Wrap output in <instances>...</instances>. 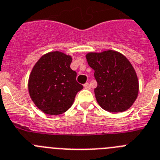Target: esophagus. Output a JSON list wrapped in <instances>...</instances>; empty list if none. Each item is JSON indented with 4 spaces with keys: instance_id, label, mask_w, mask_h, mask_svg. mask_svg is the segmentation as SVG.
Returning <instances> with one entry per match:
<instances>
[{
    "instance_id": "obj_1",
    "label": "esophagus",
    "mask_w": 160,
    "mask_h": 160,
    "mask_svg": "<svg viewBox=\"0 0 160 160\" xmlns=\"http://www.w3.org/2000/svg\"><path fill=\"white\" fill-rule=\"evenodd\" d=\"M83 87L85 89H90V84L88 83H85L83 84Z\"/></svg>"
}]
</instances>
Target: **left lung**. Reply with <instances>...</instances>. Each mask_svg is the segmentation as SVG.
<instances>
[{"mask_svg":"<svg viewBox=\"0 0 160 160\" xmlns=\"http://www.w3.org/2000/svg\"><path fill=\"white\" fill-rule=\"evenodd\" d=\"M86 58L95 71V96L100 107L109 112H124L132 107L139 92V81L129 60L112 50L90 52Z\"/></svg>","mask_w":160,"mask_h":160,"instance_id":"left-lung-1","label":"left lung"}]
</instances>
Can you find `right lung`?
Instances as JSON below:
<instances>
[{
    "mask_svg": "<svg viewBox=\"0 0 160 160\" xmlns=\"http://www.w3.org/2000/svg\"><path fill=\"white\" fill-rule=\"evenodd\" d=\"M72 57L60 52H48L36 63L28 80L30 97L40 110L60 115L71 108L76 95L83 88L71 69Z\"/></svg>",
    "mask_w": 160,
    "mask_h": 160,
    "instance_id": "right-lung-1",
    "label": "right lung"
}]
</instances>
